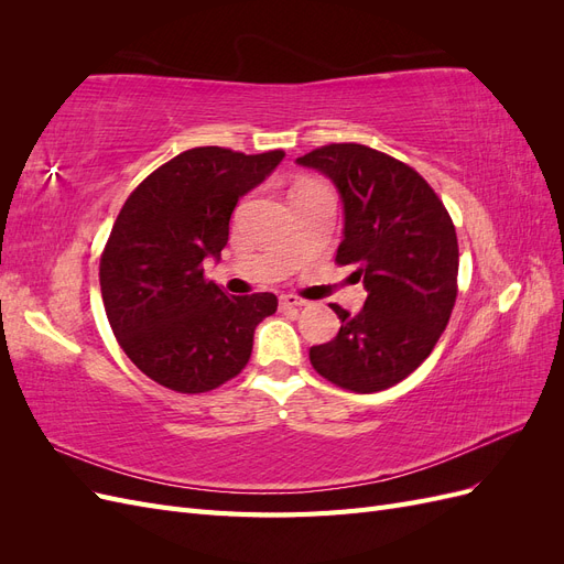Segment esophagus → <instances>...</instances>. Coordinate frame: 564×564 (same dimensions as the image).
<instances>
[{
    "label": "esophagus",
    "mask_w": 564,
    "mask_h": 564,
    "mask_svg": "<svg viewBox=\"0 0 564 564\" xmlns=\"http://www.w3.org/2000/svg\"><path fill=\"white\" fill-rule=\"evenodd\" d=\"M303 305H308V301H303L299 296H292V294H282L280 296V308H303Z\"/></svg>",
    "instance_id": "obj_1"
}]
</instances>
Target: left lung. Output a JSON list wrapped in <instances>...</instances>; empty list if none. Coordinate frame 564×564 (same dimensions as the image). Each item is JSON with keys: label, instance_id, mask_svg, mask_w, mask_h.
Returning <instances> with one entry per match:
<instances>
[{"label": "left lung", "instance_id": "obj_1", "mask_svg": "<svg viewBox=\"0 0 564 564\" xmlns=\"http://www.w3.org/2000/svg\"><path fill=\"white\" fill-rule=\"evenodd\" d=\"M296 164L327 176L344 204V240L336 263H355L367 289L365 308L340 319L329 344L311 348L319 377L377 392L406 379L445 332L458 275L452 218L412 166L357 143L317 148Z\"/></svg>", "mask_w": 564, "mask_h": 564}]
</instances>
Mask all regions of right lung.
I'll use <instances>...</instances> for the list:
<instances>
[{
	"mask_svg": "<svg viewBox=\"0 0 564 564\" xmlns=\"http://www.w3.org/2000/svg\"><path fill=\"white\" fill-rule=\"evenodd\" d=\"M282 158L185 150L119 212L100 256V294L119 346L160 386L193 395L230 381L249 362L256 324L278 311L275 294L228 296L202 263L220 259L235 204Z\"/></svg>",
	"mask_w": 564,
	"mask_h": 564,
	"instance_id": "obj_1",
	"label": "right lung"
}]
</instances>
